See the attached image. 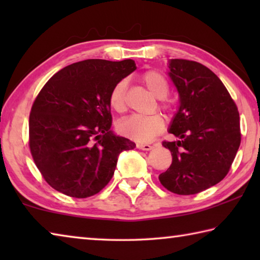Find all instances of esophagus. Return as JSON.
<instances>
[{
	"label": "esophagus",
	"instance_id": "34e87169",
	"mask_svg": "<svg viewBox=\"0 0 260 260\" xmlns=\"http://www.w3.org/2000/svg\"><path fill=\"white\" fill-rule=\"evenodd\" d=\"M136 148L140 149V150H151V149L153 148V146H151V144H144V143H138L136 144Z\"/></svg>",
	"mask_w": 260,
	"mask_h": 260
}]
</instances>
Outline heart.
Instances as JSON below:
<instances>
[{
	"label": "heart",
	"instance_id": "b5f03b06",
	"mask_svg": "<svg viewBox=\"0 0 260 260\" xmlns=\"http://www.w3.org/2000/svg\"><path fill=\"white\" fill-rule=\"evenodd\" d=\"M141 80L155 98L160 99L159 109L166 112L171 111L172 105L164 100L170 91V83L164 74L156 70H150L142 74ZM126 90L127 83L125 80H121L117 82L110 91L109 104L113 111L121 113L126 110ZM117 127L118 131L127 138L136 142L147 143L161 133V131L164 129V120L159 114H151V116L133 114L120 120Z\"/></svg>",
	"mask_w": 260,
	"mask_h": 260
}]
</instances>
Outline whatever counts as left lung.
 Segmentation results:
<instances>
[{
    "instance_id": "1",
    "label": "left lung",
    "mask_w": 260,
    "mask_h": 260,
    "mask_svg": "<svg viewBox=\"0 0 260 260\" xmlns=\"http://www.w3.org/2000/svg\"><path fill=\"white\" fill-rule=\"evenodd\" d=\"M169 74L180 98L169 132L180 140L162 142L172 164L158 178L167 190L193 195L230 172L241 143L240 114L225 85L203 64L171 59Z\"/></svg>"
}]
</instances>
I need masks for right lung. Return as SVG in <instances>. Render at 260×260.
<instances>
[{
  "mask_svg": "<svg viewBox=\"0 0 260 260\" xmlns=\"http://www.w3.org/2000/svg\"><path fill=\"white\" fill-rule=\"evenodd\" d=\"M132 59H86L55 73L29 113V150L50 187L86 199L107 186L119 153L135 148L114 135L110 91L135 71Z\"/></svg>",
  "mask_w": 260,
  "mask_h": 260,
  "instance_id": "add662e5",
  "label": "right lung"
}]
</instances>
